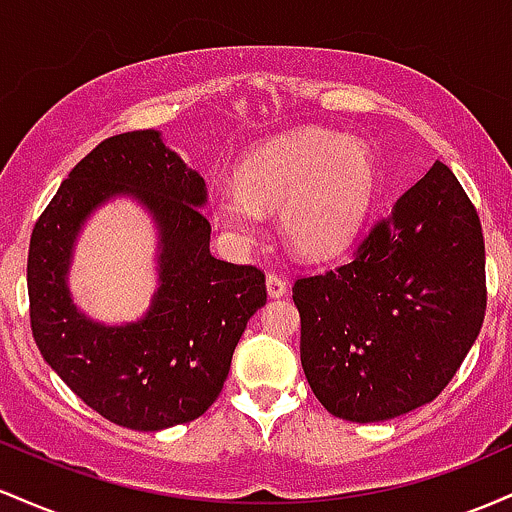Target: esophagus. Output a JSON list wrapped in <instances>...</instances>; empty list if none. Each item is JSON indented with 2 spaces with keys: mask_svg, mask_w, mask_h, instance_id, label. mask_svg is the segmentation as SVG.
Returning <instances> with one entry per match:
<instances>
[{
  "mask_svg": "<svg viewBox=\"0 0 512 512\" xmlns=\"http://www.w3.org/2000/svg\"><path fill=\"white\" fill-rule=\"evenodd\" d=\"M266 287H268V295L271 297H283L287 292V283L283 275L278 273H268L266 275Z\"/></svg>",
  "mask_w": 512,
  "mask_h": 512,
  "instance_id": "34e87169",
  "label": "esophagus"
}]
</instances>
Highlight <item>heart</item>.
I'll list each match as a JSON object with an SVG mask.
<instances>
[{
	"instance_id": "b5f03b06",
	"label": "heart",
	"mask_w": 512,
	"mask_h": 512,
	"mask_svg": "<svg viewBox=\"0 0 512 512\" xmlns=\"http://www.w3.org/2000/svg\"><path fill=\"white\" fill-rule=\"evenodd\" d=\"M239 188L215 193V215L241 244L261 232V212L280 210V229L295 256L324 261L358 234L375 166L358 142L326 130H300L258 149L239 166Z\"/></svg>"
}]
</instances>
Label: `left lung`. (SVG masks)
<instances>
[{
	"label": "left lung",
	"mask_w": 512,
	"mask_h": 512,
	"mask_svg": "<svg viewBox=\"0 0 512 512\" xmlns=\"http://www.w3.org/2000/svg\"><path fill=\"white\" fill-rule=\"evenodd\" d=\"M300 358L324 409L396 418L450 384L486 314V251L474 203L445 164L396 200L333 271L300 275Z\"/></svg>",
	"instance_id": "8db88e82"
}]
</instances>
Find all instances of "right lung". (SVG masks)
<instances>
[{
    "label": "right lung",
    "mask_w": 512,
    "mask_h": 512,
    "mask_svg": "<svg viewBox=\"0 0 512 512\" xmlns=\"http://www.w3.org/2000/svg\"><path fill=\"white\" fill-rule=\"evenodd\" d=\"M116 192L140 197L163 229V287L148 317L101 327L73 309L64 285L85 215ZM205 181L159 140L108 137L70 171L28 244V314L36 346L86 406L132 430L203 416L222 392L246 321L266 304V275L210 254Z\"/></svg>",
    "instance_id": "obj_1"
}]
</instances>
